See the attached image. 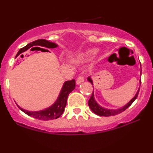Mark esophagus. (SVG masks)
I'll list each match as a JSON object with an SVG mask.
<instances>
[{
	"label": "esophagus",
	"mask_w": 153,
	"mask_h": 153,
	"mask_svg": "<svg viewBox=\"0 0 153 153\" xmlns=\"http://www.w3.org/2000/svg\"><path fill=\"white\" fill-rule=\"evenodd\" d=\"M84 80H85V79H84L83 75H80V76H79L78 78H77V80H76L77 84L81 83V82H82L84 81Z\"/></svg>",
	"instance_id": "esophagus-1"
}]
</instances>
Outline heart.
Returning a JSON list of instances; mask_svg holds the SVG:
<instances>
[{"instance_id": "1", "label": "heart", "mask_w": 153, "mask_h": 153, "mask_svg": "<svg viewBox=\"0 0 153 153\" xmlns=\"http://www.w3.org/2000/svg\"><path fill=\"white\" fill-rule=\"evenodd\" d=\"M94 51L93 50H89V51H88L87 52H85V54H83V56H84V57H86V56H89V55H90V54H91L92 53H94Z\"/></svg>"}]
</instances>
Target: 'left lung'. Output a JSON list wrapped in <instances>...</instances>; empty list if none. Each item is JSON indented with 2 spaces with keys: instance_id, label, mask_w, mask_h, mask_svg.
<instances>
[{
  "instance_id": "obj_1",
  "label": "left lung",
  "mask_w": 153,
  "mask_h": 153,
  "mask_svg": "<svg viewBox=\"0 0 153 153\" xmlns=\"http://www.w3.org/2000/svg\"><path fill=\"white\" fill-rule=\"evenodd\" d=\"M88 80L93 84L92 80H91L90 77H89V78H88ZM140 84H141V80H140ZM139 91H140V88L138 89L137 92V94L134 96V97L133 98V99H131L127 105H125V106H124V107H122V108H119V109H115V110L106 109V108L100 106L99 105L96 103V101H95L94 92H93L92 95H91V96L90 98V99H89V101H88V106H89V107H90V108L92 110V111L94 112V113H95L96 114H97L99 116H101V117H111V116H114V115L119 114L122 113V111H125L126 109H127L128 107H129L131 106V103L134 102V100L137 99V97Z\"/></svg>"
}]
</instances>
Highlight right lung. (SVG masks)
I'll return each instance as SVG.
<instances>
[{"mask_svg": "<svg viewBox=\"0 0 153 153\" xmlns=\"http://www.w3.org/2000/svg\"><path fill=\"white\" fill-rule=\"evenodd\" d=\"M37 47L39 50L42 51V52H47L48 50L45 49V48H54L57 46L56 44L53 42H51L47 41L46 39H37L36 41L32 42L28 44L25 47L21 48L17 53L16 57H18L20 54H22V52H25L27 50H29L30 47ZM23 55V54H22ZM75 80H71L66 81L63 85L62 88V90H61L60 94H59L58 99L57 101H55V103H54L52 106H51L49 108H46L45 110L39 111H29L27 110H24L23 108H20L18 105V107L23 112L26 114L27 115L30 116V117H34L35 119H39V120H44V121H47V120H52V119H57L58 117H60L62 114L63 112L65 111V108L66 104H67V100H68V97L69 96V94L75 89Z\"/></svg>", "mask_w": 153, "mask_h": 153, "instance_id": "add662e5", "label": "right lung"}]
</instances>
